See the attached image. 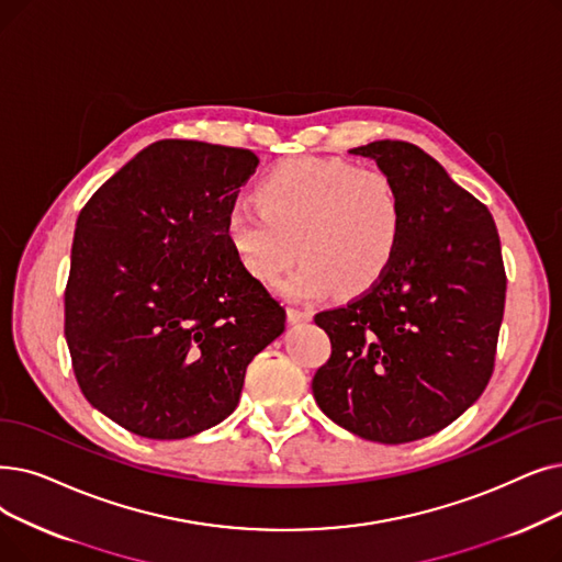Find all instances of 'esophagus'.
<instances>
[{"label":"esophagus","instance_id":"esophagus-1","mask_svg":"<svg viewBox=\"0 0 562 562\" xmlns=\"http://www.w3.org/2000/svg\"><path fill=\"white\" fill-rule=\"evenodd\" d=\"M286 319L289 324H307L312 322V310H303V307H286Z\"/></svg>","mask_w":562,"mask_h":562}]
</instances>
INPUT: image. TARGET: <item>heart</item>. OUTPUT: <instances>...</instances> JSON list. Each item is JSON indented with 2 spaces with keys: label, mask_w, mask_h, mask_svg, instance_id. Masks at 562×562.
Segmentation results:
<instances>
[{
  "label": "heart",
  "mask_w": 562,
  "mask_h": 562,
  "mask_svg": "<svg viewBox=\"0 0 562 562\" xmlns=\"http://www.w3.org/2000/svg\"><path fill=\"white\" fill-rule=\"evenodd\" d=\"M257 202L234 200L225 236L257 282H282L289 299H316L335 286L353 296L374 286L395 261L406 206L400 186L356 162L301 156L273 165L257 183Z\"/></svg>",
  "instance_id": "b5f03b06"
}]
</instances>
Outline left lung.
<instances>
[{
  "label": "left lung",
  "mask_w": 562,
  "mask_h": 562,
  "mask_svg": "<svg viewBox=\"0 0 562 562\" xmlns=\"http://www.w3.org/2000/svg\"><path fill=\"white\" fill-rule=\"evenodd\" d=\"M393 179L406 227L383 278L314 322L330 358L312 393L326 416L376 443H411L457 420L494 372L505 268L492 213L420 146L379 139L358 149Z\"/></svg>",
  "instance_id": "8db88e82"
}]
</instances>
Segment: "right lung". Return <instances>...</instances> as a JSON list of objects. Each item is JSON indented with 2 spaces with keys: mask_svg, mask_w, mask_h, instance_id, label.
<instances>
[{
  "mask_svg": "<svg viewBox=\"0 0 562 562\" xmlns=\"http://www.w3.org/2000/svg\"><path fill=\"white\" fill-rule=\"evenodd\" d=\"M259 158L160 139L91 194L76 223L66 341L85 397L124 429L175 441L223 423L284 307L243 271L225 213Z\"/></svg>",
  "mask_w": 562,
  "mask_h": 562,
  "instance_id": "1",
  "label": "right lung"
}]
</instances>
